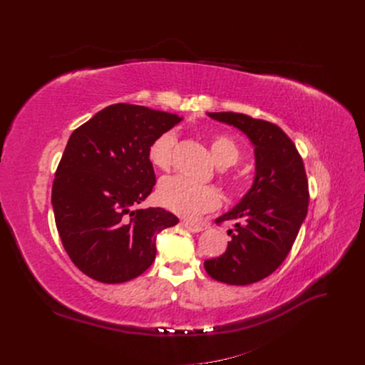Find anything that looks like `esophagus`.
<instances>
[{
    "label": "esophagus",
    "instance_id": "obj_1",
    "mask_svg": "<svg viewBox=\"0 0 365 365\" xmlns=\"http://www.w3.org/2000/svg\"><path fill=\"white\" fill-rule=\"evenodd\" d=\"M181 225L185 227L189 231H193V233H197V231L202 230V225H200L197 222H193V220H182Z\"/></svg>",
    "mask_w": 365,
    "mask_h": 365
}]
</instances>
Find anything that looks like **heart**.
Instances as JSON below:
<instances>
[{
  "label": "heart",
  "mask_w": 365,
  "mask_h": 365,
  "mask_svg": "<svg viewBox=\"0 0 365 365\" xmlns=\"http://www.w3.org/2000/svg\"><path fill=\"white\" fill-rule=\"evenodd\" d=\"M176 148V134L165 130L160 134L149 146V160L160 170H169L173 164ZM212 155L220 169L235 165L242 150L236 140L225 134H216L210 138ZM230 184H237V178L231 176ZM157 200L170 212L184 216L196 217L202 213L212 212L220 204V195L212 185L195 184L184 176H169L160 181L157 187Z\"/></svg>",
  "instance_id": "obj_1"
}]
</instances>
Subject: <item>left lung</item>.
<instances>
[{
  "label": "left lung",
  "instance_id": "obj_1",
  "mask_svg": "<svg viewBox=\"0 0 365 365\" xmlns=\"http://www.w3.org/2000/svg\"><path fill=\"white\" fill-rule=\"evenodd\" d=\"M248 135L256 153V176L250 192L216 222H235L222 256L204 262L212 279L251 284L268 277L288 256L307 215L309 185L294 141L267 120L237 113H208Z\"/></svg>",
  "mask_w": 365,
  "mask_h": 365
}]
</instances>
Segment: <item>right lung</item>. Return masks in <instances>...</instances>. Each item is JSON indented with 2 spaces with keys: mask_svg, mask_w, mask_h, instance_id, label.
Returning a JSON list of instances; mask_svg holds the SVG:
<instances>
[{
  "mask_svg": "<svg viewBox=\"0 0 365 365\" xmlns=\"http://www.w3.org/2000/svg\"><path fill=\"white\" fill-rule=\"evenodd\" d=\"M182 118L146 106H106L77 128L54 173L51 204L62 245L88 277L123 283L155 260V237L178 217L137 208L155 185L149 146Z\"/></svg>",
  "mask_w": 365,
  "mask_h": 365,
  "instance_id": "add662e5",
  "label": "right lung"
}]
</instances>
